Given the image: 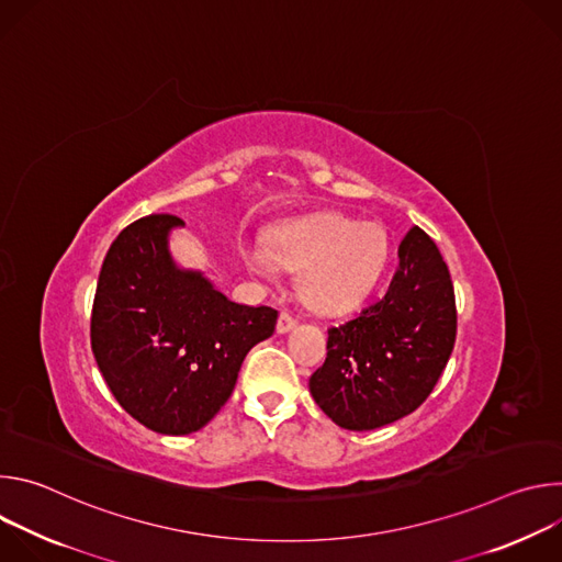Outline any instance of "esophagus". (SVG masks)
I'll return each mask as SVG.
<instances>
[{
    "instance_id": "1",
    "label": "esophagus",
    "mask_w": 562,
    "mask_h": 562,
    "mask_svg": "<svg viewBox=\"0 0 562 562\" xmlns=\"http://www.w3.org/2000/svg\"><path fill=\"white\" fill-rule=\"evenodd\" d=\"M295 327V317L289 311H282L278 317V334H289Z\"/></svg>"
}]
</instances>
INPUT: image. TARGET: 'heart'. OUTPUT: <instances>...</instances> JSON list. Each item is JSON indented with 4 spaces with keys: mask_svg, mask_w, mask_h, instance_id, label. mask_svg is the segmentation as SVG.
Here are the masks:
<instances>
[{
    "mask_svg": "<svg viewBox=\"0 0 562 562\" xmlns=\"http://www.w3.org/2000/svg\"><path fill=\"white\" fill-rule=\"evenodd\" d=\"M254 271L273 276L278 262L302 269V300L317 313L340 315L356 308L380 280L389 260V235L375 222L329 213L280 226L271 249L247 243Z\"/></svg>",
    "mask_w": 562,
    "mask_h": 562,
    "instance_id": "b5f03b06",
    "label": "heart"
}]
</instances>
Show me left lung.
<instances>
[{
    "label": "left lung",
    "instance_id": "1",
    "mask_svg": "<svg viewBox=\"0 0 562 562\" xmlns=\"http://www.w3.org/2000/svg\"><path fill=\"white\" fill-rule=\"evenodd\" d=\"M384 297L329 329L311 395L336 425L369 431L416 412L456 342V295L434 239L414 226L397 247Z\"/></svg>",
    "mask_w": 562,
    "mask_h": 562
}]
</instances>
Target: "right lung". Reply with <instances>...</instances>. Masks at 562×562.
Masks as SVG:
<instances>
[{
    "mask_svg": "<svg viewBox=\"0 0 562 562\" xmlns=\"http://www.w3.org/2000/svg\"><path fill=\"white\" fill-rule=\"evenodd\" d=\"M169 213L128 224L111 245L93 300L91 347L126 414L150 431L202 429L233 393L247 353L276 331L278 311L235 304L200 271L180 269Z\"/></svg>",
    "mask_w": 562,
    "mask_h": 562,
    "instance_id": "add662e5",
    "label": "right lung"
}]
</instances>
